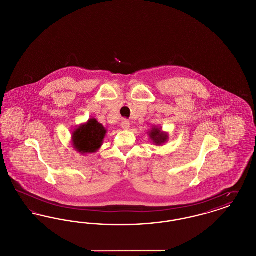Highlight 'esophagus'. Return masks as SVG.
I'll use <instances>...</instances> for the list:
<instances>
[{
  "mask_svg": "<svg viewBox=\"0 0 256 256\" xmlns=\"http://www.w3.org/2000/svg\"><path fill=\"white\" fill-rule=\"evenodd\" d=\"M122 128L124 130H128L130 128V122H128V120H124L122 124H121Z\"/></svg>",
  "mask_w": 256,
  "mask_h": 256,
  "instance_id": "esophagus-1",
  "label": "esophagus"
}]
</instances>
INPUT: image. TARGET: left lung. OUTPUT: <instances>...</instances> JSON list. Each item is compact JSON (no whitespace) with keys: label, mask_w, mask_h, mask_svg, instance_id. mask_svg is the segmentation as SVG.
Listing matches in <instances>:
<instances>
[{"label":"left lung","mask_w":256,"mask_h":256,"mask_svg":"<svg viewBox=\"0 0 256 256\" xmlns=\"http://www.w3.org/2000/svg\"><path fill=\"white\" fill-rule=\"evenodd\" d=\"M148 136L152 139V141L154 142V145L156 146H160L164 143H166L169 139L168 134L162 132L160 128H152L150 132H148Z\"/></svg>","instance_id":"1"}]
</instances>
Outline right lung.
Returning <instances> with one entry per match:
<instances>
[{
    "label": "right lung",
    "mask_w": 256,
    "mask_h": 256,
    "mask_svg": "<svg viewBox=\"0 0 256 256\" xmlns=\"http://www.w3.org/2000/svg\"><path fill=\"white\" fill-rule=\"evenodd\" d=\"M106 130L96 119H89L73 132V146L78 152L86 154L96 152L102 145Z\"/></svg>",
    "instance_id": "1"
}]
</instances>
